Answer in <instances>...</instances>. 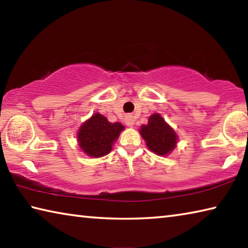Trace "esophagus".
Wrapping results in <instances>:
<instances>
[{"mask_svg": "<svg viewBox=\"0 0 248 248\" xmlns=\"http://www.w3.org/2000/svg\"><path fill=\"white\" fill-rule=\"evenodd\" d=\"M124 123H125V124L128 125V127H133L134 120H133V118H132V116H125Z\"/></svg>", "mask_w": 248, "mask_h": 248, "instance_id": "obj_1", "label": "esophagus"}]
</instances>
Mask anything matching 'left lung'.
Here are the masks:
<instances>
[{"instance_id":"1","label":"left lung","mask_w":248,"mask_h":248,"mask_svg":"<svg viewBox=\"0 0 248 248\" xmlns=\"http://www.w3.org/2000/svg\"><path fill=\"white\" fill-rule=\"evenodd\" d=\"M140 134L148 148L162 156L170 154L175 149L178 139L177 134L159 114L150 116L148 124L141 125Z\"/></svg>"}]
</instances>
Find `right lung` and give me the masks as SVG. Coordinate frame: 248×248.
Here are the masks:
<instances>
[{
  "mask_svg": "<svg viewBox=\"0 0 248 248\" xmlns=\"http://www.w3.org/2000/svg\"><path fill=\"white\" fill-rule=\"evenodd\" d=\"M124 129V127L120 123L111 124L105 116L94 114L79 127L78 146L89 156H104L110 152L112 144Z\"/></svg>",
  "mask_w": 248,
  "mask_h": 248,
  "instance_id": "add662e5",
  "label": "right lung"
}]
</instances>
